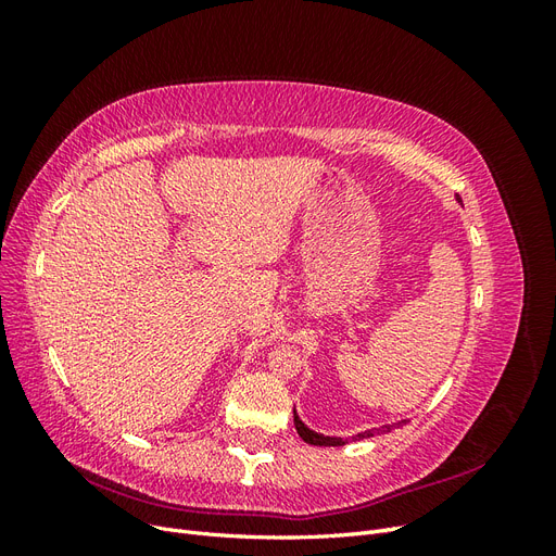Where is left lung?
<instances>
[{
  "label": "left lung",
  "mask_w": 556,
  "mask_h": 556,
  "mask_svg": "<svg viewBox=\"0 0 556 556\" xmlns=\"http://www.w3.org/2000/svg\"><path fill=\"white\" fill-rule=\"evenodd\" d=\"M399 425H403V422H399ZM399 425H384V427H378V429H371V431L357 433V435H352V441L371 439V435H376V433H384V431H392V429H394V427H399ZM294 427H296V433L301 435V439H304V441H306V443H311V445H323V447H339V445H345V443H348L345 439H336V435H323V433H317V431L308 429V427H306V425L301 422V419H299L296 410H294Z\"/></svg>",
  "instance_id": "1"
}]
</instances>
